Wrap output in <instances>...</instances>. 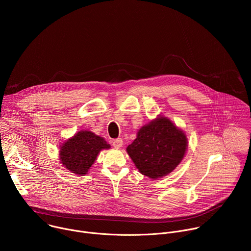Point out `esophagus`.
I'll return each mask as SVG.
<instances>
[{"label": "esophagus", "instance_id": "34e87169", "mask_svg": "<svg viewBox=\"0 0 251 251\" xmlns=\"http://www.w3.org/2000/svg\"><path fill=\"white\" fill-rule=\"evenodd\" d=\"M112 145H113V147H114V148L119 149V148H120V147H122V145H123V141H122V139H121V138H117V139H115V140L112 142Z\"/></svg>", "mask_w": 251, "mask_h": 251}]
</instances>
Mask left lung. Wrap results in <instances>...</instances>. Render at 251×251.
Here are the masks:
<instances>
[{"label":"left lung","instance_id":"obj_1","mask_svg":"<svg viewBox=\"0 0 251 251\" xmlns=\"http://www.w3.org/2000/svg\"><path fill=\"white\" fill-rule=\"evenodd\" d=\"M187 138L166 117L142 127L127 153L139 172L152 178L171 173L183 160Z\"/></svg>","mask_w":251,"mask_h":251}]
</instances>
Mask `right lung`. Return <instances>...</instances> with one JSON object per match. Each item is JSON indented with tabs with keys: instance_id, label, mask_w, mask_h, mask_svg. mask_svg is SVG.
I'll use <instances>...</instances> for the list:
<instances>
[{
	"instance_id": "obj_1",
	"label": "right lung",
	"mask_w": 251,
	"mask_h": 251,
	"mask_svg": "<svg viewBox=\"0 0 251 251\" xmlns=\"http://www.w3.org/2000/svg\"><path fill=\"white\" fill-rule=\"evenodd\" d=\"M110 145L102 138L90 131H80L60 148L62 165L77 175H86L98 153L102 149H109Z\"/></svg>"
}]
</instances>
